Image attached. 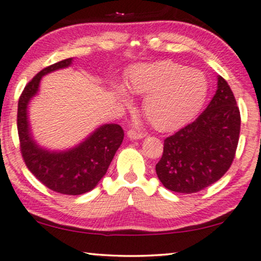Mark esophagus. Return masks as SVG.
I'll return each instance as SVG.
<instances>
[{
  "label": "esophagus",
  "mask_w": 261,
  "mask_h": 261,
  "mask_svg": "<svg viewBox=\"0 0 261 261\" xmlns=\"http://www.w3.org/2000/svg\"><path fill=\"white\" fill-rule=\"evenodd\" d=\"M127 137L131 138V139H141V138L144 137V135L139 134V132H137L136 130L131 129V130L127 131Z\"/></svg>",
  "instance_id": "esophagus-1"
}]
</instances>
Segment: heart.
<instances>
[{
	"label": "heart",
	"mask_w": 261,
	"mask_h": 261,
	"mask_svg": "<svg viewBox=\"0 0 261 261\" xmlns=\"http://www.w3.org/2000/svg\"><path fill=\"white\" fill-rule=\"evenodd\" d=\"M127 90L132 94L145 95L143 113L155 129L171 131L200 111L208 93V80L199 69L163 60L132 68ZM117 94L124 102L130 101L120 87H117Z\"/></svg>",
	"instance_id": "1"
}]
</instances>
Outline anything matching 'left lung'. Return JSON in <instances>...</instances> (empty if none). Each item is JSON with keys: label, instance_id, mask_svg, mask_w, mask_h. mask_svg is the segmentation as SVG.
Here are the masks:
<instances>
[{"label": "left lung", "instance_id": "left-lung-1", "mask_svg": "<svg viewBox=\"0 0 261 261\" xmlns=\"http://www.w3.org/2000/svg\"><path fill=\"white\" fill-rule=\"evenodd\" d=\"M240 111L230 87L218 76V90L193 123L164 139L156 174L167 189L192 194L226 174L236 156Z\"/></svg>", "mask_w": 261, "mask_h": 261}]
</instances>
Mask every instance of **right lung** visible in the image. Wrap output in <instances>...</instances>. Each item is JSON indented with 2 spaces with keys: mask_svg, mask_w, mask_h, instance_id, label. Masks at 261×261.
<instances>
[{
  "mask_svg": "<svg viewBox=\"0 0 261 261\" xmlns=\"http://www.w3.org/2000/svg\"><path fill=\"white\" fill-rule=\"evenodd\" d=\"M72 60L68 58L43 68L25 85L17 105V132L25 166L43 186L66 195H82L92 190L106 174L123 142V129L118 124H104L74 148L49 151L33 138L27 110L31 99L38 93L42 76L68 67Z\"/></svg>",
  "mask_w": 261,
  "mask_h": 261,
  "instance_id": "add662e5",
  "label": "right lung"
}]
</instances>
